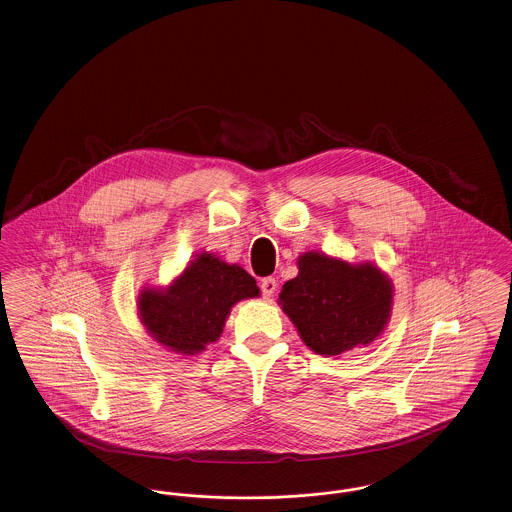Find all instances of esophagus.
Instances as JSON below:
<instances>
[{
  "label": "esophagus",
  "mask_w": 512,
  "mask_h": 512,
  "mask_svg": "<svg viewBox=\"0 0 512 512\" xmlns=\"http://www.w3.org/2000/svg\"><path fill=\"white\" fill-rule=\"evenodd\" d=\"M276 286H278L276 278H272V276L263 278V280H261V293H263V297L270 299V297L274 295V292H276Z\"/></svg>",
  "instance_id": "1"
}]
</instances>
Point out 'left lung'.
I'll use <instances>...</instances> for the list:
<instances>
[{"mask_svg":"<svg viewBox=\"0 0 512 512\" xmlns=\"http://www.w3.org/2000/svg\"><path fill=\"white\" fill-rule=\"evenodd\" d=\"M299 274L282 286L280 305L318 355H340L376 340L388 324L390 280L374 265H349L322 253L299 257Z\"/></svg>","mask_w":512,"mask_h":512,"instance_id":"left-lung-1","label":"left lung"}]
</instances>
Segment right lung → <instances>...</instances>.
Wrapping results in <instances>:
<instances>
[{
	"label": "right lung",
	"instance_id": "add662e5",
	"mask_svg": "<svg viewBox=\"0 0 512 512\" xmlns=\"http://www.w3.org/2000/svg\"><path fill=\"white\" fill-rule=\"evenodd\" d=\"M257 295V282L244 268L203 253L167 292H142L138 309L155 340L176 353L195 355L219 340L234 303Z\"/></svg>",
	"mask_w": 512,
	"mask_h": 512
}]
</instances>
